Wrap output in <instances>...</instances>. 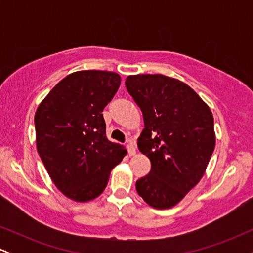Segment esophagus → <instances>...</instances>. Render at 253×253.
<instances>
[{
	"mask_svg": "<svg viewBox=\"0 0 253 253\" xmlns=\"http://www.w3.org/2000/svg\"><path fill=\"white\" fill-rule=\"evenodd\" d=\"M127 151H128L129 156L135 155V145L132 140H128V144H127Z\"/></svg>",
	"mask_w": 253,
	"mask_h": 253,
	"instance_id": "obj_1",
	"label": "esophagus"
}]
</instances>
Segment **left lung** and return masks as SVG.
I'll list each match as a JSON object with an SVG mask.
<instances>
[{
	"label": "left lung",
	"mask_w": 253,
	"mask_h": 253,
	"mask_svg": "<svg viewBox=\"0 0 253 253\" xmlns=\"http://www.w3.org/2000/svg\"><path fill=\"white\" fill-rule=\"evenodd\" d=\"M126 89L143 112L138 149L151 161L138 194L157 210L177 205L200 182L215 147L210 107L185 83L163 75H134Z\"/></svg>",
	"instance_id": "left-lung-1"
}]
</instances>
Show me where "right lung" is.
Returning <instances> with one entry per match:
<instances>
[{
    "instance_id": "right-lung-1",
    "label": "right lung",
    "mask_w": 253,
    "mask_h": 253,
    "mask_svg": "<svg viewBox=\"0 0 253 253\" xmlns=\"http://www.w3.org/2000/svg\"><path fill=\"white\" fill-rule=\"evenodd\" d=\"M120 82L115 72H74L48 92L36 112L38 153L56 187L74 201L101 195L110 171L126 155L123 145L107 139L102 114Z\"/></svg>"
}]
</instances>
